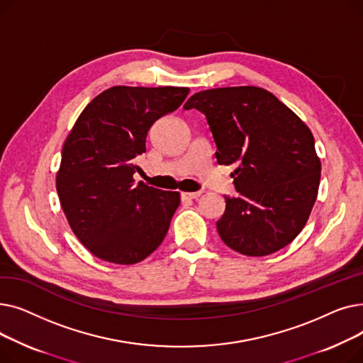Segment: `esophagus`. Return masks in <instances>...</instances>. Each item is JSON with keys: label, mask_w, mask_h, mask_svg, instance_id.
I'll return each instance as SVG.
<instances>
[{"label": "esophagus", "mask_w": 363, "mask_h": 363, "mask_svg": "<svg viewBox=\"0 0 363 363\" xmlns=\"http://www.w3.org/2000/svg\"><path fill=\"white\" fill-rule=\"evenodd\" d=\"M200 196H201V191H197V193H182V197L184 199H189V200H197Z\"/></svg>", "instance_id": "34e87169"}]
</instances>
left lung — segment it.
<instances>
[{
    "label": "left lung",
    "instance_id": "obj_1",
    "mask_svg": "<svg viewBox=\"0 0 363 363\" xmlns=\"http://www.w3.org/2000/svg\"><path fill=\"white\" fill-rule=\"evenodd\" d=\"M184 108L206 114L218 163L235 166L238 196H225V213L216 222L222 241L255 257L289 245L318 197L320 160L309 126L259 86L200 91Z\"/></svg>",
    "mask_w": 363,
    "mask_h": 363
}]
</instances>
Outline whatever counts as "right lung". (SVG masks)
Returning <instances> with one entry per match:
<instances>
[{
	"mask_svg": "<svg viewBox=\"0 0 363 363\" xmlns=\"http://www.w3.org/2000/svg\"><path fill=\"white\" fill-rule=\"evenodd\" d=\"M185 86H111L79 114L63 144L55 188L73 234L95 257L144 260L164 240L178 191L135 184L150 128L177 110Z\"/></svg>",
	"mask_w": 363,
	"mask_h": 363,
	"instance_id": "obj_1",
	"label": "right lung"
}]
</instances>
